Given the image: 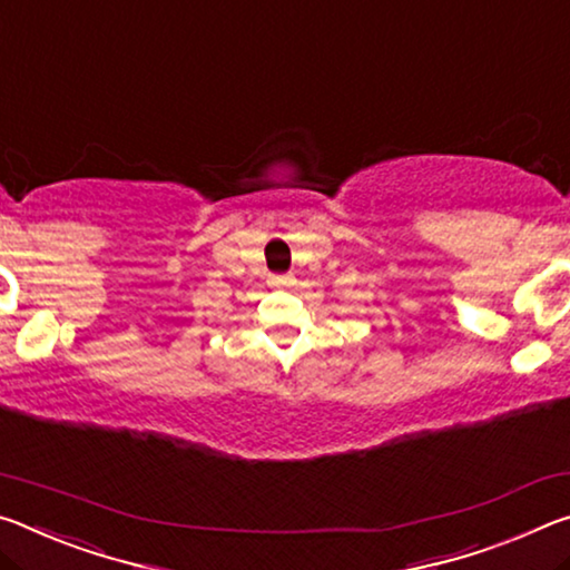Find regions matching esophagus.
Segmentation results:
<instances>
[{"label": "esophagus", "mask_w": 570, "mask_h": 570, "mask_svg": "<svg viewBox=\"0 0 570 570\" xmlns=\"http://www.w3.org/2000/svg\"><path fill=\"white\" fill-rule=\"evenodd\" d=\"M268 284L282 288V286H292V278L288 276H268Z\"/></svg>", "instance_id": "obj_1"}]
</instances>
